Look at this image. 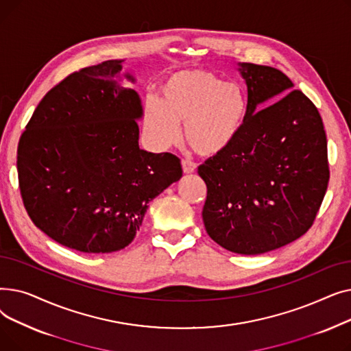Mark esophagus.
I'll list each match as a JSON object with an SVG mask.
<instances>
[{
    "mask_svg": "<svg viewBox=\"0 0 351 351\" xmlns=\"http://www.w3.org/2000/svg\"><path fill=\"white\" fill-rule=\"evenodd\" d=\"M182 168L185 173H193L196 171V165L191 160H182Z\"/></svg>",
    "mask_w": 351,
    "mask_h": 351,
    "instance_id": "34e87169",
    "label": "esophagus"
}]
</instances>
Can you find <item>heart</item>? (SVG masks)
I'll return each instance as SVG.
<instances>
[{
  "label": "heart",
  "mask_w": 351,
  "mask_h": 351,
  "mask_svg": "<svg viewBox=\"0 0 351 351\" xmlns=\"http://www.w3.org/2000/svg\"><path fill=\"white\" fill-rule=\"evenodd\" d=\"M247 117V101L242 88L226 84L212 72L180 71L163 84L159 102L146 101L143 131L158 149L179 139V128L188 145L200 156L225 152L241 134Z\"/></svg>",
  "instance_id": "heart-1"
}]
</instances>
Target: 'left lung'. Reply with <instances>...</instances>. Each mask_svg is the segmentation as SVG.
Segmentation results:
<instances>
[{"instance_id": "obj_1", "label": "left lung", "mask_w": 351, "mask_h": 351, "mask_svg": "<svg viewBox=\"0 0 351 351\" xmlns=\"http://www.w3.org/2000/svg\"><path fill=\"white\" fill-rule=\"evenodd\" d=\"M247 117L230 147L197 168L208 234L229 252L261 254L303 236L330 178L322 117L279 69L239 64Z\"/></svg>"}]
</instances>
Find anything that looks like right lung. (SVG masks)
<instances>
[{
  "label": "right lung",
  "mask_w": 351,
  "mask_h": 351,
  "mask_svg": "<svg viewBox=\"0 0 351 351\" xmlns=\"http://www.w3.org/2000/svg\"><path fill=\"white\" fill-rule=\"evenodd\" d=\"M121 69L122 60H109L71 73L47 92L18 143L28 216L84 253L128 246L149 202L182 178L178 156L139 149L142 104L121 85Z\"/></svg>",
  "instance_id": "add662e5"
}]
</instances>
